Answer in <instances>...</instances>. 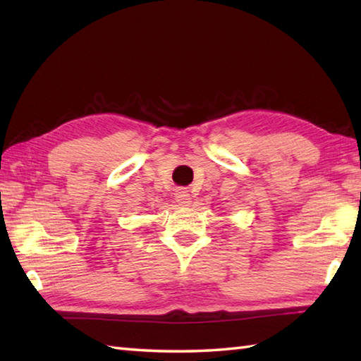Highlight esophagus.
I'll return each mask as SVG.
<instances>
[{"instance_id":"obj_1","label":"esophagus","mask_w":361,"mask_h":361,"mask_svg":"<svg viewBox=\"0 0 361 361\" xmlns=\"http://www.w3.org/2000/svg\"><path fill=\"white\" fill-rule=\"evenodd\" d=\"M175 200L178 202V204H180V206H189V204H190V200H192V198H190V195H189L188 190H183V189H180L178 192L175 194Z\"/></svg>"}]
</instances>
